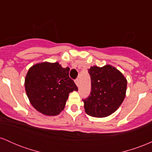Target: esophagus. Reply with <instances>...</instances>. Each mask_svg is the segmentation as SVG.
Listing matches in <instances>:
<instances>
[{
	"instance_id": "esophagus-1",
	"label": "esophagus",
	"mask_w": 152,
	"mask_h": 152,
	"mask_svg": "<svg viewBox=\"0 0 152 152\" xmlns=\"http://www.w3.org/2000/svg\"><path fill=\"white\" fill-rule=\"evenodd\" d=\"M75 83H76V86H77L78 87L79 86V85H80V81H79V79H78V78H76V79L75 80Z\"/></svg>"
}]
</instances>
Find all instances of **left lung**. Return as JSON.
<instances>
[{
  "instance_id": "left-lung-1",
  "label": "left lung",
  "mask_w": 152,
  "mask_h": 152,
  "mask_svg": "<svg viewBox=\"0 0 152 152\" xmlns=\"http://www.w3.org/2000/svg\"><path fill=\"white\" fill-rule=\"evenodd\" d=\"M90 95L83 99L85 111L93 117H106L115 112L126 96L127 81L116 68L110 65L91 66Z\"/></svg>"
}]
</instances>
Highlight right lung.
I'll list each match as a JSON object with an SVG mask.
<instances>
[{"instance_id":"right-lung-1","label":"right lung","mask_w":152,"mask_h":152,"mask_svg":"<svg viewBox=\"0 0 152 152\" xmlns=\"http://www.w3.org/2000/svg\"><path fill=\"white\" fill-rule=\"evenodd\" d=\"M69 71L57 62L40 63L29 69L25 78L26 92L38 111L56 116L64 110L69 93L78 91Z\"/></svg>"}]
</instances>
